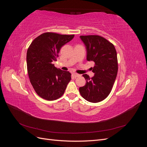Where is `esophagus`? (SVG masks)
Masks as SVG:
<instances>
[{"instance_id":"obj_1","label":"esophagus","mask_w":147,"mask_h":147,"mask_svg":"<svg viewBox=\"0 0 147 147\" xmlns=\"http://www.w3.org/2000/svg\"><path fill=\"white\" fill-rule=\"evenodd\" d=\"M72 75H73L74 77H79L80 76V75H79V74H77V73H73Z\"/></svg>"}]
</instances>
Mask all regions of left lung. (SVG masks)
<instances>
[{
	"mask_svg": "<svg viewBox=\"0 0 147 147\" xmlns=\"http://www.w3.org/2000/svg\"><path fill=\"white\" fill-rule=\"evenodd\" d=\"M80 38L86 47V59L94 63L91 67L94 76L83 75L86 84L79 91L84 99L96 103L104 100L112 91L118 68L117 51L112 43L99 35H81Z\"/></svg>",
	"mask_w": 147,
	"mask_h": 147,
	"instance_id": "left-lung-1",
	"label": "left lung"
}]
</instances>
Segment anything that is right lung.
Returning <instances> with one entry per match:
<instances>
[{
	"label": "right lung",
	"instance_id": "add662e5",
	"mask_svg": "<svg viewBox=\"0 0 147 147\" xmlns=\"http://www.w3.org/2000/svg\"><path fill=\"white\" fill-rule=\"evenodd\" d=\"M74 35L45 32L35 38L27 51V69L35 91L47 100L59 99L71 80V74L55 67L61 47L70 42Z\"/></svg>",
	"mask_w": 147,
	"mask_h": 147
}]
</instances>
